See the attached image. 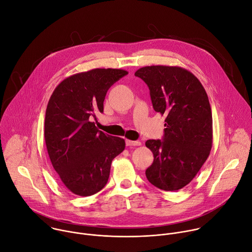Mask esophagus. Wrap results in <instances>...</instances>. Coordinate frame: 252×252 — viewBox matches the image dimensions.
Instances as JSON below:
<instances>
[{"mask_svg":"<svg viewBox=\"0 0 252 252\" xmlns=\"http://www.w3.org/2000/svg\"><path fill=\"white\" fill-rule=\"evenodd\" d=\"M126 145L127 147H135V146H140L141 143H140V141H138V140H129V139H126Z\"/></svg>","mask_w":252,"mask_h":252,"instance_id":"34e87169","label":"esophagus"}]
</instances>
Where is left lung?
Instances as JSON below:
<instances>
[{
    "mask_svg": "<svg viewBox=\"0 0 252 252\" xmlns=\"http://www.w3.org/2000/svg\"><path fill=\"white\" fill-rule=\"evenodd\" d=\"M134 76L148 85L155 111L166 117L162 140L146 142L155 158L147 178L159 189L178 190L192 181L210 154L208 96L199 80L181 66L148 65Z\"/></svg>",
    "mask_w": 252,
    "mask_h": 252,
    "instance_id": "8db88e82",
    "label": "left lung"
}]
</instances>
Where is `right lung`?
Instances as JSON below:
<instances>
[{"mask_svg": "<svg viewBox=\"0 0 252 252\" xmlns=\"http://www.w3.org/2000/svg\"><path fill=\"white\" fill-rule=\"evenodd\" d=\"M127 74L121 68L83 71L61 82L49 99L44 130L48 154L62 183L77 195L102 189L113 159L126 148L124 138L98 130L94 120L103 113L107 91Z\"/></svg>", "mask_w": 252, "mask_h": 252, "instance_id": "right-lung-1", "label": "right lung"}]
</instances>
